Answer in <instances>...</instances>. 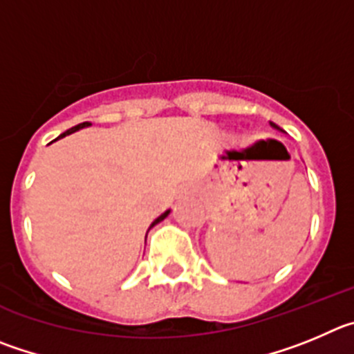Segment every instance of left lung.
Returning <instances> with one entry per match:
<instances>
[{
	"label": "left lung",
	"mask_w": 354,
	"mask_h": 354,
	"mask_svg": "<svg viewBox=\"0 0 354 354\" xmlns=\"http://www.w3.org/2000/svg\"><path fill=\"white\" fill-rule=\"evenodd\" d=\"M270 125H272V127H273V129H277V130H280V129H279V127H277V125H275V123H270Z\"/></svg>",
	"instance_id": "obj_1"
}]
</instances>
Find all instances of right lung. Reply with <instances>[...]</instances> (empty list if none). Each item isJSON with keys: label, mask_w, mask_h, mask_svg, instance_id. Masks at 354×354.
I'll return each mask as SVG.
<instances>
[{"label": "right lung", "mask_w": 354, "mask_h": 354, "mask_svg": "<svg viewBox=\"0 0 354 354\" xmlns=\"http://www.w3.org/2000/svg\"><path fill=\"white\" fill-rule=\"evenodd\" d=\"M90 125H91V123H90V122L79 123V125L72 127V129H68V130H66V132H63V133H62V136H59V138H65V136H68V133H74V132H77V130H81V129H86V127H90ZM59 138H58V139H59ZM169 213H171V209H167V212H164V213H162V215H160V216H158V218H155V221H153V222H151V225H149V227H153V225H155V224H158V222H162V221H164L165 216L169 215Z\"/></svg>", "instance_id": "add662e5"}]
</instances>
